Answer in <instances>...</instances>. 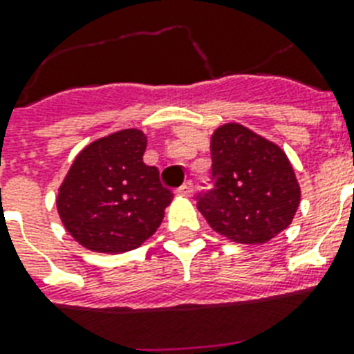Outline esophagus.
Returning <instances> with one entry per match:
<instances>
[{"label":"esophagus","instance_id":"1","mask_svg":"<svg viewBox=\"0 0 354 354\" xmlns=\"http://www.w3.org/2000/svg\"><path fill=\"white\" fill-rule=\"evenodd\" d=\"M193 182H191V180H187V182L183 183L182 187L178 189V194H182V196H191V194H193Z\"/></svg>","mask_w":354,"mask_h":354}]
</instances>
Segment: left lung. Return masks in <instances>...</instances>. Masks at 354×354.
<instances>
[{
	"mask_svg": "<svg viewBox=\"0 0 354 354\" xmlns=\"http://www.w3.org/2000/svg\"><path fill=\"white\" fill-rule=\"evenodd\" d=\"M211 183L196 207L216 233L241 244H264L286 230L301 198L285 152L236 122L211 136Z\"/></svg>",
	"mask_w": 354,
	"mask_h": 354,
	"instance_id": "8db88e82",
	"label": "left lung"
}]
</instances>
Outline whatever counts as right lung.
<instances>
[{"mask_svg":"<svg viewBox=\"0 0 354 354\" xmlns=\"http://www.w3.org/2000/svg\"><path fill=\"white\" fill-rule=\"evenodd\" d=\"M147 136L128 128L88 145L58 189L57 207L75 241L91 252L122 253L160 227L172 193L143 163Z\"/></svg>","mask_w":354,"mask_h":354,"instance_id":"right-lung-1","label":"right lung"}]
</instances>
